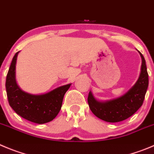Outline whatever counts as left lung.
Wrapping results in <instances>:
<instances>
[{
    "mask_svg": "<svg viewBox=\"0 0 154 154\" xmlns=\"http://www.w3.org/2000/svg\"><path fill=\"white\" fill-rule=\"evenodd\" d=\"M142 58L141 71L137 82L124 95L106 102H100L89 92L88 103L94 114L108 122H118L129 118L143 104L149 84L148 73L144 56Z\"/></svg>",
    "mask_w": 154,
    "mask_h": 154,
    "instance_id": "1",
    "label": "left lung"
}]
</instances>
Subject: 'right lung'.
Segmentation results:
<instances>
[{
  "mask_svg": "<svg viewBox=\"0 0 154 154\" xmlns=\"http://www.w3.org/2000/svg\"><path fill=\"white\" fill-rule=\"evenodd\" d=\"M19 52L16 53L6 79V91L9 104L18 115L30 122L44 124L51 122L59 113L64 94L71 84L61 86L42 95L30 94L23 91L15 79L16 63Z\"/></svg>",
  "mask_w": 154,
  "mask_h": 154,
  "instance_id": "obj_1",
  "label": "right lung"
}]
</instances>
